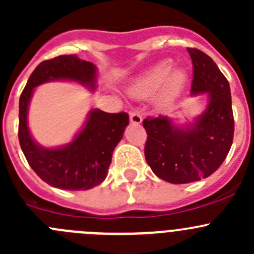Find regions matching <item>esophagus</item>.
<instances>
[{"instance_id":"34e87169","label":"esophagus","mask_w":254,"mask_h":254,"mask_svg":"<svg viewBox=\"0 0 254 254\" xmlns=\"http://www.w3.org/2000/svg\"><path fill=\"white\" fill-rule=\"evenodd\" d=\"M130 122L132 124H141L142 117L137 112H131L130 113Z\"/></svg>"}]
</instances>
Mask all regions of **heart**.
<instances>
[{
    "mask_svg": "<svg viewBox=\"0 0 254 254\" xmlns=\"http://www.w3.org/2000/svg\"><path fill=\"white\" fill-rule=\"evenodd\" d=\"M173 68V64L171 60H163L153 66L151 70L140 76L136 81L130 87V94L137 98L146 97L148 94L153 93L156 89L160 88L166 82L165 88L161 93L160 102L161 106H170L175 102L177 97L183 91L184 86L187 83V73L182 70H175L171 72Z\"/></svg>",
    "mask_w": 254,
    "mask_h": 254,
    "instance_id": "1",
    "label": "heart"
}]
</instances>
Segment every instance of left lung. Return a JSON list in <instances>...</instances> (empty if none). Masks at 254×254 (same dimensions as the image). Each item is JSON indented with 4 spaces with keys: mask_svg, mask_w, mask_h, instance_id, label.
Listing matches in <instances>:
<instances>
[{
    "mask_svg": "<svg viewBox=\"0 0 254 254\" xmlns=\"http://www.w3.org/2000/svg\"><path fill=\"white\" fill-rule=\"evenodd\" d=\"M193 64L191 94L209 93V104L195 123L175 127L167 117L143 119L147 132L146 162L156 176L173 184L211 176L226 158L234 140L231 91L226 77L210 56L187 48Z\"/></svg>",
    "mask_w": 254,
    "mask_h": 254,
    "instance_id": "obj_1",
    "label": "left lung"
}]
</instances>
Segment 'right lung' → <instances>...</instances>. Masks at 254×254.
<instances>
[{
	"label": "right lung",
	"mask_w": 254,
	"mask_h": 254,
	"mask_svg": "<svg viewBox=\"0 0 254 254\" xmlns=\"http://www.w3.org/2000/svg\"><path fill=\"white\" fill-rule=\"evenodd\" d=\"M97 68L75 55H60L37 66L19 98L18 137L28 163L49 186L66 190H87L106 179L115 146L129 124L127 113L93 109L83 129L72 142L59 148H45L33 140L27 123L33 91L44 82L68 79L94 89Z\"/></svg>",
	"instance_id": "right-lung-1"
}]
</instances>
